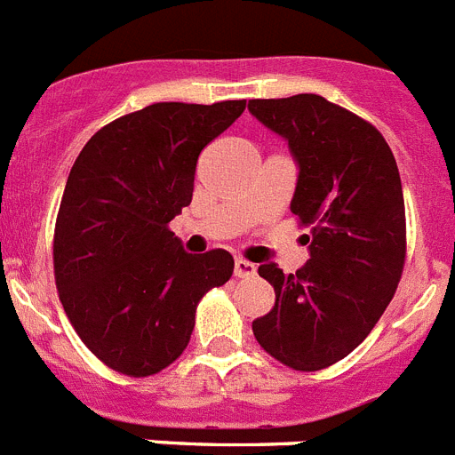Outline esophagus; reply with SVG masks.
Returning <instances> with one entry per match:
<instances>
[{"label": "esophagus", "instance_id": "esophagus-1", "mask_svg": "<svg viewBox=\"0 0 455 455\" xmlns=\"http://www.w3.org/2000/svg\"><path fill=\"white\" fill-rule=\"evenodd\" d=\"M257 273V267L243 257H236L235 259V275L236 277H252Z\"/></svg>", "mask_w": 455, "mask_h": 455}]
</instances>
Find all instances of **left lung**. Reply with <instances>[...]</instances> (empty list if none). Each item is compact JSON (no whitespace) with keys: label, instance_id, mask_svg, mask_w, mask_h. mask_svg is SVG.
Returning <instances> with one entry per match:
<instances>
[{"label":"left lung","instance_id":"obj_1","mask_svg":"<svg viewBox=\"0 0 455 455\" xmlns=\"http://www.w3.org/2000/svg\"><path fill=\"white\" fill-rule=\"evenodd\" d=\"M251 114L289 140L299 162L291 214L309 228L296 273L262 264L275 305L252 335L293 371H319L364 341L394 299L405 264L399 168L383 134L315 92L251 100Z\"/></svg>","mask_w":455,"mask_h":455}]
</instances>
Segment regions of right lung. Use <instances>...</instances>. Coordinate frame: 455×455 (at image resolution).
<instances>
[{
  "label": "right lung",
  "instance_id": "right-lung-1",
  "mask_svg": "<svg viewBox=\"0 0 455 455\" xmlns=\"http://www.w3.org/2000/svg\"><path fill=\"white\" fill-rule=\"evenodd\" d=\"M246 108L156 102L91 136L54 225V280L79 339L108 369L155 376L187 348L196 307L223 287V248L188 255L168 228L191 204L198 156Z\"/></svg>",
  "mask_w": 455,
  "mask_h": 455
}]
</instances>
